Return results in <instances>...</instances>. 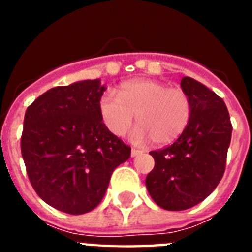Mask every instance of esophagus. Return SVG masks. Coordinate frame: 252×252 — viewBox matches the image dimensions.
<instances>
[{
    "mask_svg": "<svg viewBox=\"0 0 252 252\" xmlns=\"http://www.w3.org/2000/svg\"><path fill=\"white\" fill-rule=\"evenodd\" d=\"M140 153H141V151L137 150V149H132V150H131V157H132V158L137 157V155H139Z\"/></svg>",
    "mask_w": 252,
    "mask_h": 252,
    "instance_id": "obj_1",
    "label": "esophagus"
}]
</instances>
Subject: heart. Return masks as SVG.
<instances>
[{
	"instance_id": "b5f03b06",
	"label": "heart",
	"mask_w": 252,
	"mask_h": 252,
	"mask_svg": "<svg viewBox=\"0 0 252 252\" xmlns=\"http://www.w3.org/2000/svg\"><path fill=\"white\" fill-rule=\"evenodd\" d=\"M99 112L116 136L127 133L136 115L140 125L133 131V140L151 139L157 145H168L188 127L193 106L182 88H170L153 79H135L122 84L119 94L106 91L99 98Z\"/></svg>"
}]
</instances>
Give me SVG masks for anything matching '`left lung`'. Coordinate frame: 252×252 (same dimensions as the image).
Masks as SVG:
<instances>
[{
	"mask_svg": "<svg viewBox=\"0 0 252 252\" xmlns=\"http://www.w3.org/2000/svg\"><path fill=\"white\" fill-rule=\"evenodd\" d=\"M180 86L192 101V117L171 145L150 151L155 166L145 182L153 201L168 211L192 208L215 190L223 177L232 135L221 97L193 78L184 77Z\"/></svg>",
	"mask_w": 252,
	"mask_h": 252,
	"instance_id": "obj_1",
	"label": "left lung"
}]
</instances>
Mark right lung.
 <instances>
[{
  "label": "right lung",
  "instance_id": "1",
  "mask_svg": "<svg viewBox=\"0 0 252 252\" xmlns=\"http://www.w3.org/2000/svg\"><path fill=\"white\" fill-rule=\"evenodd\" d=\"M99 79L55 87L28 107L21 154L31 186L49 206L83 215L101 203L131 148L102 121Z\"/></svg>",
  "mask_w": 252,
  "mask_h": 252
}]
</instances>
